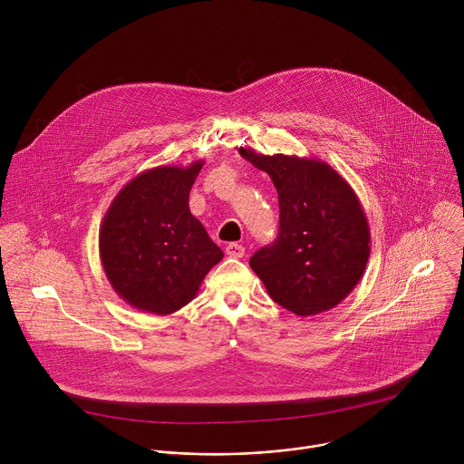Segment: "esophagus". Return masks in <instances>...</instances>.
<instances>
[{
	"label": "esophagus",
	"mask_w": 464,
	"mask_h": 464,
	"mask_svg": "<svg viewBox=\"0 0 464 464\" xmlns=\"http://www.w3.org/2000/svg\"><path fill=\"white\" fill-rule=\"evenodd\" d=\"M225 252H227V256H228V257L241 259V257L245 256V246H243V245H237V243H230V245H227Z\"/></svg>",
	"instance_id": "obj_1"
}]
</instances>
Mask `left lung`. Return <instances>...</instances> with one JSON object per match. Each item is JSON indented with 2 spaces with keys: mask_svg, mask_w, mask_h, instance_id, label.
Here are the masks:
<instances>
[{
  "mask_svg": "<svg viewBox=\"0 0 464 464\" xmlns=\"http://www.w3.org/2000/svg\"><path fill=\"white\" fill-rule=\"evenodd\" d=\"M239 155L266 171L278 193L280 228L250 267L269 296L296 316L341 304L359 284L370 257V227L350 184L327 162L296 155Z\"/></svg>",
  "mask_w": 464,
  "mask_h": 464,
  "instance_id": "obj_1",
  "label": "left lung"
}]
</instances>
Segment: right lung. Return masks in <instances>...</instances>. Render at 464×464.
<instances>
[{"mask_svg":"<svg viewBox=\"0 0 464 464\" xmlns=\"http://www.w3.org/2000/svg\"><path fill=\"white\" fill-rule=\"evenodd\" d=\"M203 160L139 173L112 199L100 227V259L114 291L159 316L188 305L221 248L189 210Z\"/></svg>","mask_w":464,"mask_h":464,"instance_id":"right-lung-1","label":"right lung"}]
</instances>
